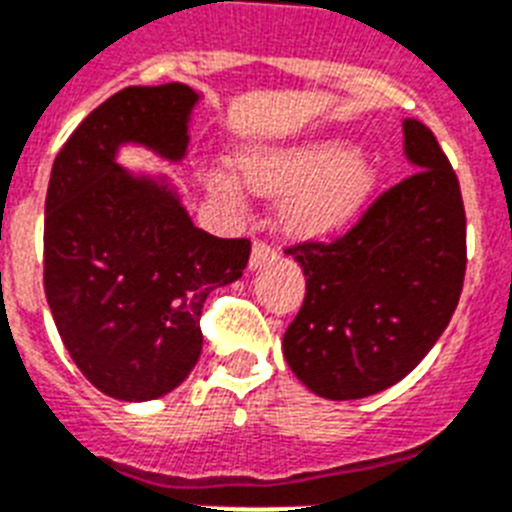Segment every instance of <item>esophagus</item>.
Listing matches in <instances>:
<instances>
[{
  "instance_id": "esophagus-1",
  "label": "esophagus",
  "mask_w": 512,
  "mask_h": 512,
  "mask_svg": "<svg viewBox=\"0 0 512 512\" xmlns=\"http://www.w3.org/2000/svg\"><path fill=\"white\" fill-rule=\"evenodd\" d=\"M274 256H277V251H274L272 243H266V240L256 238L253 240V248H251V266L256 269V266H264L266 261H272Z\"/></svg>"
}]
</instances>
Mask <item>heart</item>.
I'll use <instances>...</instances> for the list:
<instances>
[{
  "label": "heart",
  "mask_w": 512,
  "mask_h": 512,
  "mask_svg": "<svg viewBox=\"0 0 512 512\" xmlns=\"http://www.w3.org/2000/svg\"><path fill=\"white\" fill-rule=\"evenodd\" d=\"M243 176L253 189L287 191L282 217L305 235L329 233L362 207L373 189V170L347 144L326 142L305 150L261 152L243 160ZM222 194H238L230 176L217 178Z\"/></svg>",
  "instance_id": "b5f03b06"
}]
</instances>
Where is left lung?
<instances>
[{
    "label": "left lung",
    "instance_id": "left-lung-1",
    "mask_svg": "<svg viewBox=\"0 0 512 512\" xmlns=\"http://www.w3.org/2000/svg\"><path fill=\"white\" fill-rule=\"evenodd\" d=\"M412 176L375 196L334 240L287 248L305 300L285 360L313 393L362 399L417 368L451 321L466 274V212L456 170L425 124L404 121Z\"/></svg>",
    "mask_w": 512,
    "mask_h": 512
}]
</instances>
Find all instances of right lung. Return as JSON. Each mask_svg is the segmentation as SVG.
<instances>
[{
	"instance_id": "add662e5",
	"label": "right lung",
	"mask_w": 512,
	"mask_h": 512,
	"mask_svg": "<svg viewBox=\"0 0 512 512\" xmlns=\"http://www.w3.org/2000/svg\"><path fill=\"white\" fill-rule=\"evenodd\" d=\"M189 85L124 87L61 147L43 220V287L61 342L111 399L150 401L186 381L202 355V308L251 256L248 238L194 227L178 196L113 163L139 142L168 160L189 144Z\"/></svg>"
}]
</instances>
